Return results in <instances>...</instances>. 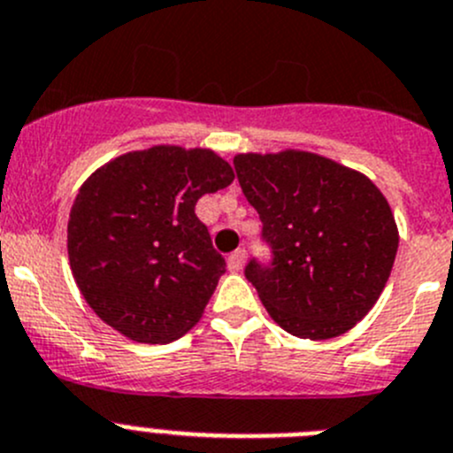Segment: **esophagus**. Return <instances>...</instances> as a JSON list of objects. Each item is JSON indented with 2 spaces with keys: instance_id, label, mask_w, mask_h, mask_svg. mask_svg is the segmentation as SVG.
<instances>
[{
  "instance_id": "esophagus-1",
  "label": "esophagus",
  "mask_w": 453,
  "mask_h": 453,
  "mask_svg": "<svg viewBox=\"0 0 453 453\" xmlns=\"http://www.w3.org/2000/svg\"><path fill=\"white\" fill-rule=\"evenodd\" d=\"M243 264H246V250H234L230 257H227V268H230L232 273H239L243 268Z\"/></svg>"
}]
</instances>
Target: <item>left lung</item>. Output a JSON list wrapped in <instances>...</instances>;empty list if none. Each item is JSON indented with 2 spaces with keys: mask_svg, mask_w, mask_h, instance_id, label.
Returning a JSON list of instances; mask_svg holds the SVG:
<instances>
[{
  "mask_svg": "<svg viewBox=\"0 0 453 453\" xmlns=\"http://www.w3.org/2000/svg\"><path fill=\"white\" fill-rule=\"evenodd\" d=\"M234 169L275 255L273 266H246L268 316L309 341L349 332L379 300L397 255L384 194L361 171L309 150L239 153Z\"/></svg>",
  "mask_w": 453,
  "mask_h": 453,
  "instance_id": "8db88e82",
  "label": "left lung"
}]
</instances>
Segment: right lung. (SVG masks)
<instances>
[{"mask_svg":"<svg viewBox=\"0 0 453 453\" xmlns=\"http://www.w3.org/2000/svg\"><path fill=\"white\" fill-rule=\"evenodd\" d=\"M234 180L211 149L160 144L105 162L69 211L72 275L96 316L137 343H171L201 320L226 259L198 198Z\"/></svg>","mask_w":453,"mask_h":453,"instance_id":"obj_1","label":"right lung"}]
</instances>
